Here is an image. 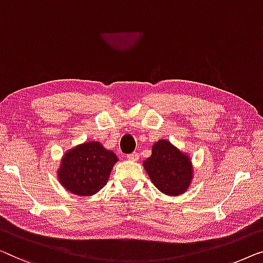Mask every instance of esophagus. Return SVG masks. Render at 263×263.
<instances>
[{
  "mask_svg": "<svg viewBox=\"0 0 263 263\" xmlns=\"http://www.w3.org/2000/svg\"><path fill=\"white\" fill-rule=\"evenodd\" d=\"M126 158H127V160H130V161H137V160H138V154H137V153L128 154V155H126Z\"/></svg>",
  "mask_w": 263,
  "mask_h": 263,
  "instance_id": "34e87169",
  "label": "esophagus"
}]
</instances>
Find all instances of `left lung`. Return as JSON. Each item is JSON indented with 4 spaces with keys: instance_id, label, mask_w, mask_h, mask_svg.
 I'll use <instances>...</instances> for the list:
<instances>
[{
    "instance_id": "1",
    "label": "left lung",
    "mask_w": 263,
    "mask_h": 263,
    "mask_svg": "<svg viewBox=\"0 0 263 263\" xmlns=\"http://www.w3.org/2000/svg\"><path fill=\"white\" fill-rule=\"evenodd\" d=\"M144 168L155 186L168 195L184 193L193 177L190 158L165 139L154 144Z\"/></svg>"
}]
</instances>
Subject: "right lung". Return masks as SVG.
Instances as JSON below:
<instances>
[{
    "instance_id": "add662e5",
    "label": "right lung",
    "mask_w": 263,
    "mask_h": 263,
    "mask_svg": "<svg viewBox=\"0 0 263 263\" xmlns=\"http://www.w3.org/2000/svg\"><path fill=\"white\" fill-rule=\"evenodd\" d=\"M117 161V155L99 142L81 144L63 157L58 170L59 181L72 194L93 195L107 183Z\"/></svg>"
}]
</instances>
